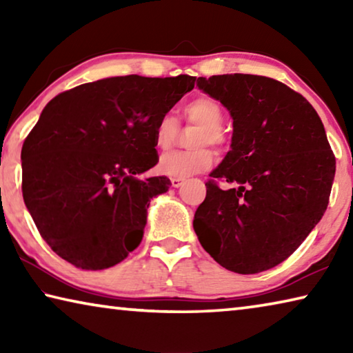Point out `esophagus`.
<instances>
[{"mask_svg":"<svg viewBox=\"0 0 353 353\" xmlns=\"http://www.w3.org/2000/svg\"><path fill=\"white\" fill-rule=\"evenodd\" d=\"M183 183V179H171V187L179 188Z\"/></svg>","mask_w":353,"mask_h":353,"instance_id":"esophagus-1","label":"esophagus"}]
</instances>
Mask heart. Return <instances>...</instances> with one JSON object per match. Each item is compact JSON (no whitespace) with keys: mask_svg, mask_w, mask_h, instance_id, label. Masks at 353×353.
<instances>
[{"mask_svg":"<svg viewBox=\"0 0 353 353\" xmlns=\"http://www.w3.org/2000/svg\"><path fill=\"white\" fill-rule=\"evenodd\" d=\"M183 115L190 123L199 126L201 130L196 134L194 146L213 145L221 146L224 143L223 128L224 115L221 105L216 101L207 97H199L191 99L183 107ZM179 123L177 119L165 113L159 118L154 129V143L160 149H170L177 139ZM214 160L212 149L198 148L191 151H179L170 152L160 157L159 171L163 176L172 179H187L190 176L199 174V172L208 170Z\"/></svg>","mask_w":353,"mask_h":353,"instance_id":"heart-1","label":"heart"}]
</instances>
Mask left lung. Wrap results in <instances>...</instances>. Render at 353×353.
I'll list each match as a JSON object with an SVG mask.
<instances>
[{
    "label": "left lung",
    "instance_id": "left-lung-1",
    "mask_svg": "<svg viewBox=\"0 0 353 353\" xmlns=\"http://www.w3.org/2000/svg\"><path fill=\"white\" fill-rule=\"evenodd\" d=\"M196 85L234 119L230 151L210 172L193 229L232 272L277 266L324 216L336 162L321 118L285 83L255 74L198 77Z\"/></svg>",
    "mask_w": 353,
    "mask_h": 353
}]
</instances>
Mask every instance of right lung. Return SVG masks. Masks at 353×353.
Instances as JSON below:
<instances>
[{"label":"right lung","instance_id":"obj_1","mask_svg":"<svg viewBox=\"0 0 353 353\" xmlns=\"http://www.w3.org/2000/svg\"><path fill=\"white\" fill-rule=\"evenodd\" d=\"M196 77H105L57 94L23 143V199L40 235L81 270H107L139 246L149 202L168 177L154 129Z\"/></svg>","mask_w":353,"mask_h":353}]
</instances>
